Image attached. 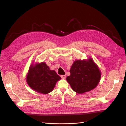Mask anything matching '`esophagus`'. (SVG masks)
I'll use <instances>...</instances> for the list:
<instances>
[{
	"label": "esophagus",
	"mask_w": 126,
	"mask_h": 126,
	"mask_svg": "<svg viewBox=\"0 0 126 126\" xmlns=\"http://www.w3.org/2000/svg\"><path fill=\"white\" fill-rule=\"evenodd\" d=\"M61 77L62 79H65V78H66V75H61Z\"/></svg>",
	"instance_id": "34e87169"
}]
</instances>
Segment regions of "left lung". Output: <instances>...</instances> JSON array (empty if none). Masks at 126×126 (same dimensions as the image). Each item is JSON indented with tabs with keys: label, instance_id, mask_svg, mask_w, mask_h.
Segmentation results:
<instances>
[{
	"label": "left lung",
	"instance_id": "left-lung-1",
	"mask_svg": "<svg viewBox=\"0 0 126 126\" xmlns=\"http://www.w3.org/2000/svg\"><path fill=\"white\" fill-rule=\"evenodd\" d=\"M70 72L66 80L73 90L80 94L94 89L101 76L100 70L91 59L75 61Z\"/></svg>",
	"mask_w": 126,
	"mask_h": 126
}]
</instances>
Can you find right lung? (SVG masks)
<instances>
[{
  "label": "right lung",
  "mask_w": 126,
  "mask_h": 126,
  "mask_svg": "<svg viewBox=\"0 0 126 126\" xmlns=\"http://www.w3.org/2000/svg\"><path fill=\"white\" fill-rule=\"evenodd\" d=\"M61 79L55 70H51L45 63L31 66L26 78L30 87L39 93L47 94L51 92L56 82Z\"/></svg>",
  "instance_id": "right-lung-1"
}]
</instances>
